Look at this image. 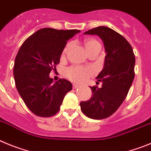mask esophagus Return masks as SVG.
Here are the masks:
<instances>
[{
    "label": "esophagus",
    "mask_w": 151,
    "mask_h": 151,
    "mask_svg": "<svg viewBox=\"0 0 151 151\" xmlns=\"http://www.w3.org/2000/svg\"><path fill=\"white\" fill-rule=\"evenodd\" d=\"M79 87H80V86H79L78 84H76V83L73 84V89H77V88Z\"/></svg>",
    "instance_id": "esophagus-1"
}]
</instances>
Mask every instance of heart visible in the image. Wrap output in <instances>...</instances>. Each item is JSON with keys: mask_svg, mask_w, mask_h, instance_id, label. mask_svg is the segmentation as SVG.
<instances>
[{"mask_svg": "<svg viewBox=\"0 0 151 151\" xmlns=\"http://www.w3.org/2000/svg\"><path fill=\"white\" fill-rule=\"evenodd\" d=\"M85 48L86 50V52H89V50L94 48L96 46H101L98 40L95 39H88L84 42ZM70 47V43H68L67 45L65 47L62 52V55L66 53V52L68 50ZM92 74V70L88 68L81 67V66H74L70 67L67 69L66 70V76L70 79V81H74V82L81 83L84 82L89 77V76Z\"/></svg>", "mask_w": 151, "mask_h": 151, "instance_id": "heart-1", "label": "heart"}]
</instances>
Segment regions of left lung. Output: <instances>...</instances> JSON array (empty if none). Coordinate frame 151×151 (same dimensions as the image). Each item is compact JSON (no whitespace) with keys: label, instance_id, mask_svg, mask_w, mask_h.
I'll return each instance as SVG.
<instances>
[{"label":"left lung","instance_id":"1","mask_svg":"<svg viewBox=\"0 0 151 151\" xmlns=\"http://www.w3.org/2000/svg\"><path fill=\"white\" fill-rule=\"evenodd\" d=\"M84 35L99 36L105 48L104 68L96 79L102 83L101 88L91 86L92 97L81 102L86 116L102 119L112 115L126 99L135 77V58L130 43L124 37L111 28L99 26Z\"/></svg>","mask_w":151,"mask_h":151}]
</instances>
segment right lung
<instances>
[{
  "mask_svg": "<svg viewBox=\"0 0 151 151\" xmlns=\"http://www.w3.org/2000/svg\"><path fill=\"white\" fill-rule=\"evenodd\" d=\"M80 30L45 28L27 38L15 59L13 75L16 89L28 109L42 117L59 112L72 84L65 79L54 83L49 74L55 69L68 40Z\"/></svg>",
  "mask_w": 151,
  "mask_h": 151,
  "instance_id": "1",
  "label": "right lung"
}]
</instances>
